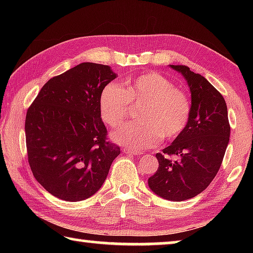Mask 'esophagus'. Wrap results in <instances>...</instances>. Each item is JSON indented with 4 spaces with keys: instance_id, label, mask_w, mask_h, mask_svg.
Segmentation results:
<instances>
[{
    "instance_id": "esophagus-1",
    "label": "esophagus",
    "mask_w": 253,
    "mask_h": 253,
    "mask_svg": "<svg viewBox=\"0 0 253 253\" xmlns=\"http://www.w3.org/2000/svg\"><path fill=\"white\" fill-rule=\"evenodd\" d=\"M124 153L128 154V155H132V156H139V155H143V152L130 151V149H124Z\"/></svg>"
}]
</instances>
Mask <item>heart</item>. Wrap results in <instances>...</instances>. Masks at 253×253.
<instances>
[{"label": "heart", "mask_w": 253, "mask_h": 253, "mask_svg": "<svg viewBox=\"0 0 253 253\" xmlns=\"http://www.w3.org/2000/svg\"><path fill=\"white\" fill-rule=\"evenodd\" d=\"M130 106H139V121L128 123L113 132V139L128 148H152L162 137L173 140L186 129L192 102L185 91L157 72H148L124 81L123 87L107 84L99 95L100 117L107 125L117 127L130 114Z\"/></svg>", "instance_id": "1"}]
</instances>
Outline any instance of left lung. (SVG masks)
<instances>
[{
  "label": "left lung",
  "mask_w": 253,
  "mask_h": 253,
  "mask_svg": "<svg viewBox=\"0 0 253 253\" xmlns=\"http://www.w3.org/2000/svg\"><path fill=\"white\" fill-rule=\"evenodd\" d=\"M170 67L181 72L190 87L191 119L186 129L156 154L160 165L148 186L161 198L178 202L200 194L215 177L229 144L230 124L223 96L203 76L186 66Z\"/></svg>",
  "instance_id": "left-lung-1"
}]
</instances>
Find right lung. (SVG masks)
Segmentation results:
<instances>
[{
  "instance_id": "1",
  "label": "right lung",
  "mask_w": 253,
  "mask_h": 253,
  "mask_svg": "<svg viewBox=\"0 0 253 253\" xmlns=\"http://www.w3.org/2000/svg\"><path fill=\"white\" fill-rule=\"evenodd\" d=\"M116 74L84 62L46 83L29 107L25 140L33 176L68 202L90 198L108 175L121 148L107 138L99 95Z\"/></svg>"
}]
</instances>
